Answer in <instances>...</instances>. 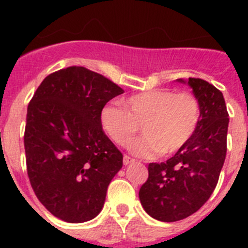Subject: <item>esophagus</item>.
Masks as SVG:
<instances>
[{"label":"esophagus","mask_w":248,"mask_h":248,"mask_svg":"<svg viewBox=\"0 0 248 248\" xmlns=\"http://www.w3.org/2000/svg\"><path fill=\"white\" fill-rule=\"evenodd\" d=\"M134 161L135 160L133 159V157L128 156V155H125V156H124V159H123V163H124V165H129V164L134 163Z\"/></svg>","instance_id":"esophagus-1"}]
</instances>
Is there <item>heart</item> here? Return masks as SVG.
<instances>
[{
    "instance_id": "b5f03b06",
    "label": "heart",
    "mask_w": 248,
    "mask_h": 248,
    "mask_svg": "<svg viewBox=\"0 0 248 248\" xmlns=\"http://www.w3.org/2000/svg\"><path fill=\"white\" fill-rule=\"evenodd\" d=\"M122 103L125 109L117 104L103 108L102 128L113 143L128 146L141 126L144 137L131 148L139 156L175 154L191 140L200 122V102L190 92L150 89Z\"/></svg>"
}]
</instances>
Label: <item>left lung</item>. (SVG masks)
Instances as JSON below:
<instances>
[{
    "instance_id": "8db88e82",
    "label": "left lung",
    "mask_w": 248,
    "mask_h": 248,
    "mask_svg": "<svg viewBox=\"0 0 248 248\" xmlns=\"http://www.w3.org/2000/svg\"><path fill=\"white\" fill-rule=\"evenodd\" d=\"M189 84L201 107L191 140L165 163H150L140 187L144 210L155 220L174 222L198 211L217 185L227 150L229 113L217 88L200 78L177 79Z\"/></svg>"
}]
</instances>
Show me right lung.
Listing matches in <instances>:
<instances>
[{
    "instance_id": "obj_1",
    "label": "right lung",
    "mask_w": 248,
    "mask_h": 248,
    "mask_svg": "<svg viewBox=\"0 0 248 248\" xmlns=\"http://www.w3.org/2000/svg\"><path fill=\"white\" fill-rule=\"evenodd\" d=\"M124 93L84 67L46 77L28 104L25 130L27 172L34 194L65 222L94 218L123 166V154L104 134V105Z\"/></svg>"
}]
</instances>
